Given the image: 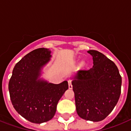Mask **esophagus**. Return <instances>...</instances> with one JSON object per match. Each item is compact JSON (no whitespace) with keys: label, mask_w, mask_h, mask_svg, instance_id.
<instances>
[{"label":"esophagus","mask_w":131,"mask_h":131,"mask_svg":"<svg viewBox=\"0 0 131 131\" xmlns=\"http://www.w3.org/2000/svg\"><path fill=\"white\" fill-rule=\"evenodd\" d=\"M68 83H69V89H72V81L71 79H68Z\"/></svg>","instance_id":"esophagus-1"}]
</instances>
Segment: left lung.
<instances>
[{"label": "left lung", "mask_w": 131, "mask_h": 131, "mask_svg": "<svg viewBox=\"0 0 131 131\" xmlns=\"http://www.w3.org/2000/svg\"><path fill=\"white\" fill-rule=\"evenodd\" d=\"M93 66L77 72L72 81L80 117L100 121L112 112L121 94V77L116 65L96 50H89Z\"/></svg>", "instance_id": "1"}]
</instances>
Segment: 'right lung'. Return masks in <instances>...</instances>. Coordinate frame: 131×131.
<instances>
[{"instance_id": "add662e5", "label": "right lung", "mask_w": 131, "mask_h": 131, "mask_svg": "<svg viewBox=\"0 0 131 131\" xmlns=\"http://www.w3.org/2000/svg\"><path fill=\"white\" fill-rule=\"evenodd\" d=\"M50 53L45 48L28 53L16 63L9 81L14 107L25 119L34 123L52 119L58 102L68 89L67 81L53 84L39 79L41 69L50 60Z\"/></svg>"}]
</instances>
